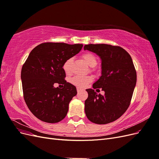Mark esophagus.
Wrapping results in <instances>:
<instances>
[{"label": "esophagus", "mask_w": 159, "mask_h": 159, "mask_svg": "<svg viewBox=\"0 0 159 159\" xmlns=\"http://www.w3.org/2000/svg\"><path fill=\"white\" fill-rule=\"evenodd\" d=\"M81 91V89H80V88H77V91H78V93H80Z\"/></svg>", "instance_id": "esophagus-1"}]
</instances>
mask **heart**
<instances>
[{"instance_id": "b5f03b06", "label": "heart", "mask_w": 159, "mask_h": 159, "mask_svg": "<svg viewBox=\"0 0 159 159\" xmlns=\"http://www.w3.org/2000/svg\"><path fill=\"white\" fill-rule=\"evenodd\" d=\"M83 59L85 61V63L89 66L93 67L96 64V58L91 53H85L82 55ZM71 63V58H69L66 60L64 63L63 64V68L64 71L66 73H69L70 71V65ZM91 80H92V78L91 76H74L70 80L71 83L77 86V87L80 88H84L86 85H87L89 83H90Z\"/></svg>"}]
</instances>
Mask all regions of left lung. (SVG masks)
Returning a JSON list of instances; mask_svg holds the SVG:
<instances>
[{"mask_svg":"<svg viewBox=\"0 0 159 159\" xmlns=\"http://www.w3.org/2000/svg\"><path fill=\"white\" fill-rule=\"evenodd\" d=\"M84 50L95 53L102 59V76L93 84V88L105 91L102 95L94 89H86L88 98L85 101V115L96 124L111 123L121 117L131 103L137 82L132 58L118 46L91 44L85 45Z\"/></svg>","mask_w":159,"mask_h":159,"instance_id":"left-lung-1","label":"left lung"}]
</instances>
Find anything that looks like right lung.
Segmentation results:
<instances>
[{
    "label": "right lung",
    "instance_id": "1",
    "mask_svg": "<svg viewBox=\"0 0 159 159\" xmlns=\"http://www.w3.org/2000/svg\"><path fill=\"white\" fill-rule=\"evenodd\" d=\"M83 45L45 42L34 48L21 70L23 96L28 109L41 121L56 123L68 111L69 103L76 95L74 85L65 80L64 61L80 52ZM63 85L61 89L53 84Z\"/></svg>",
    "mask_w": 159,
    "mask_h": 159
}]
</instances>
